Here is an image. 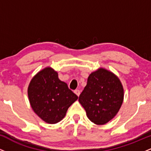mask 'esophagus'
<instances>
[{"label":"esophagus","mask_w":151,"mask_h":151,"mask_svg":"<svg viewBox=\"0 0 151 151\" xmlns=\"http://www.w3.org/2000/svg\"><path fill=\"white\" fill-rule=\"evenodd\" d=\"M74 93H75L78 96H79V94H80V91H79V89H76V90H74Z\"/></svg>","instance_id":"1"}]
</instances>
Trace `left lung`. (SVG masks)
I'll list each match as a JSON object with an SVG mask.
<instances>
[{"mask_svg": "<svg viewBox=\"0 0 151 151\" xmlns=\"http://www.w3.org/2000/svg\"><path fill=\"white\" fill-rule=\"evenodd\" d=\"M123 100L124 89L119 78L102 68L89 76L79 97L87 117L97 125L111 120L120 109Z\"/></svg>", "mask_w": 151, "mask_h": 151, "instance_id": "8db88e82", "label": "left lung"}]
</instances>
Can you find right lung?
I'll return each mask as SVG.
<instances>
[{"mask_svg": "<svg viewBox=\"0 0 151 151\" xmlns=\"http://www.w3.org/2000/svg\"><path fill=\"white\" fill-rule=\"evenodd\" d=\"M27 92L35 113L51 124L61 121L69 107L78 99L67 84L59 79L58 72L50 67L32 78Z\"/></svg>", "mask_w": 151, "mask_h": 151, "instance_id": "add662e5", "label": "right lung"}]
</instances>
